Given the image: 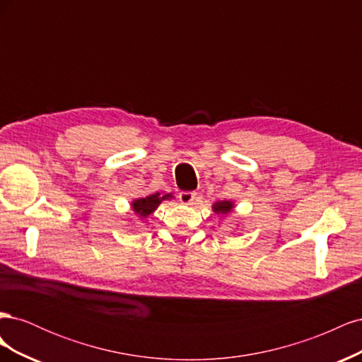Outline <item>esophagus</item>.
<instances>
[{
	"label": "esophagus",
	"instance_id": "34e87169",
	"mask_svg": "<svg viewBox=\"0 0 362 362\" xmlns=\"http://www.w3.org/2000/svg\"><path fill=\"white\" fill-rule=\"evenodd\" d=\"M194 196H196V193H193V192H181L180 193V201L185 205H190L194 201Z\"/></svg>",
	"mask_w": 362,
	"mask_h": 362
}]
</instances>
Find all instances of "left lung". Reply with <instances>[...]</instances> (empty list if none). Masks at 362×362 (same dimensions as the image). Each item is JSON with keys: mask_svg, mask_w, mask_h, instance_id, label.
I'll return each instance as SVG.
<instances>
[{"mask_svg": "<svg viewBox=\"0 0 362 362\" xmlns=\"http://www.w3.org/2000/svg\"><path fill=\"white\" fill-rule=\"evenodd\" d=\"M234 206H235L234 201H229V199H225V201H217V202H214V204L211 205L213 211H214L216 214H221V216H228V214H231V213L234 211Z\"/></svg>", "mask_w": 362, "mask_h": 362, "instance_id": "1", "label": "left lung"}]
</instances>
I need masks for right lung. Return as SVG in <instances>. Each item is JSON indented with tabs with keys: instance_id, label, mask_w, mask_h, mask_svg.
Returning a JSON list of instances; mask_svg holds the SVG:
<instances>
[{
	"instance_id": "obj_1",
	"label": "right lung",
	"mask_w": 362,
	"mask_h": 362,
	"mask_svg": "<svg viewBox=\"0 0 362 362\" xmlns=\"http://www.w3.org/2000/svg\"><path fill=\"white\" fill-rule=\"evenodd\" d=\"M166 199H173V193H151L148 196H141V198H136L131 201V208H133L134 214L140 221H146V218L157 210L158 205Z\"/></svg>"
}]
</instances>
